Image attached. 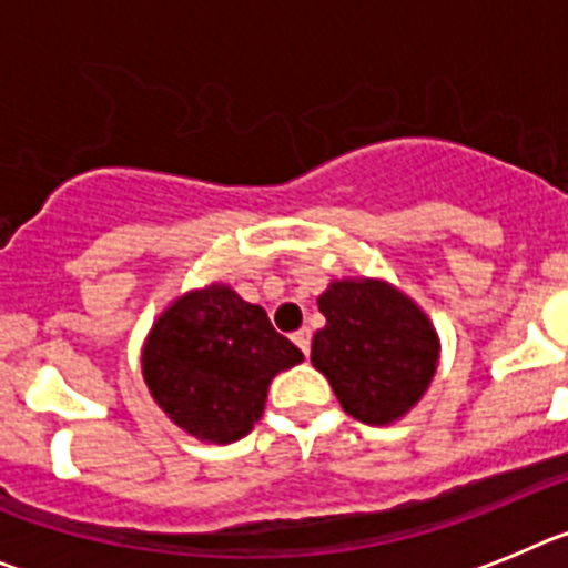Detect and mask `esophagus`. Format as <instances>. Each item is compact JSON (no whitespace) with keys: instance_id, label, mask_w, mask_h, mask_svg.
<instances>
[{"instance_id":"esophagus-1","label":"esophagus","mask_w":568,"mask_h":568,"mask_svg":"<svg viewBox=\"0 0 568 568\" xmlns=\"http://www.w3.org/2000/svg\"><path fill=\"white\" fill-rule=\"evenodd\" d=\"M291 339H294L296 347H300V351H303V354L308 356V351H311V331H308V328L296 331V334L291 336Z\"/></svg>"}]
</instances>
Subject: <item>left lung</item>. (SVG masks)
Returning a JSON list of instances; mask_svg holds the SVG:
<instances>
[{
  "label": "left lung",
  "mask_w": 568,
  "mask_h": 568,
  "mask_svg": "<svg viewBox=\"0 0 568 568\" xmlns=\"http://www.w3.org/2000/svg\"><path fill=\"white\" fill-rule=\"evenodd\" d=\"M316 305L325 328L314 334L311 362L342 410L371 427L405 418L436 376L442 342L430 316L376 277L331 280Z\"/></svg>",
  "instance_id": "obj_1"
}]
</instances>
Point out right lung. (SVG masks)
I'll return each instance as SVG.
<instances>
[{
  "instance_id": "add662e5",
  "label": "right lung",
  "mask_w": 568,
  "mask_h": 568,
  "mask_svg": "<svg viewBox=\"0 0 568 568\" xmlns=\"http://www.w3.org/2000/svg\"><path fill=\"white\" fill-rule=\"evenodd\" d=\"M303 351L274 331L260 305L212 283L172 300L141 351L150 396L197 442L232 444L265 410L268 385L300 365Z\"/></svg>"
}]
</instances>
